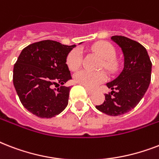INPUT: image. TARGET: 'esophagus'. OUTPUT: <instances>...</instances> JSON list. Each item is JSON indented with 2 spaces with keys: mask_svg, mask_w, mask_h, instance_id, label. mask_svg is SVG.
<instances>
[{
  "mask_svg": "<svg viewBox=\"0 0 159 159\" xmlns=\"http://www.w3.org/2000/svg\"><path fill=\"white\" fill-rule=\"evenodd\" d=\"M86 90H87V92H88V93H89V94H93V93H94V91H93V90H92V89H89V88H87V87H86Z\"/></svg>",
  "mask_w": 159,
  "mask_h": 159,
  "instance_id": "1",
  "label": "esophagus"
}]
</instances>
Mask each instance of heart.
<instances>
[{
    "label": "heart",
    "mask_w": 159,
    "mask_h": 159,
    "mask_svg": "<svg viewBox=\"0 0 159 159\" xmlns=\"http://www.w3.org/2000/svg\"><path fill=\"white\" fill-rule=\"evenodd\" d=\"M92 50L104 60L103 67L106 71L111 73H115L118 71L120 62L115 57L116 55V49L111 43L106 41L98 42L92 46ZM82 60V55L81 50L77 48L73 49L67 56L66 62L67 67L71 71H77L81 67ZM74 80L77 83H79L87 88H95L106 81V75L104 72L94 73L86 70H82L75 74Z\"/></svg>",
    "instance_id": "1"
}]
</instances>
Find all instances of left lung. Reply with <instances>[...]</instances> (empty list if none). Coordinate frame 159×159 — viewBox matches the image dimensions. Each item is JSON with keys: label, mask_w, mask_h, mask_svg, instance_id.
<instances>
[{"label": "left lung", "mask_w": 159, "mask_h": 159, "mask_svg": "<svg viewBox=\"0 0 159 159\" xmlns=\"http://www.w3.org/2000/svg\"><path fill=\"white\" fill-rule=\"evenodd\" d=\"M111 39L121 48L125 66L116 79L106 84L111 92L97 110L109 116H121L134 109L145 94L151 81L152 62L146 48L137 41L121 35Z\"/></svg>", "instance_id": "obj_1"}]
</instances>
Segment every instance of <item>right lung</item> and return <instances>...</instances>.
<instances>
[{
    "label": "right lung",
    "mask_w": 159,
    "mask_h": 159,
    "mask_svg": "<svg viewBox=\"0 0 159 159\" xmlns=\"http://www.w3.org/2000/svg\"><path fill=\"white\" fill-rule=\"evenodd\" d=\"M74 47L42 40L25 47L17 58L14 87L24 107L34 116L52 118L67 106L71 87L63 84L72 77L66 59Z\"/></svg>",
    "instance_id": "add662e5"
}]
</instances>
